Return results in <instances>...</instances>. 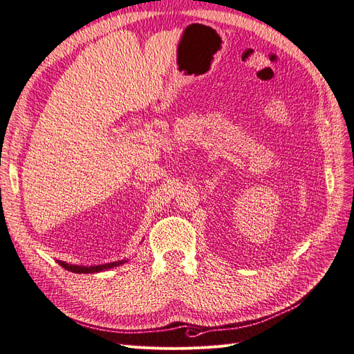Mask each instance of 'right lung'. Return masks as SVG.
Instances as JSON below:
<instances>
[{"label": "right lung", "instance_id": "obj_1", "mask_svg": "<svg viewBox=\"0 0 354 354\" xmlns=\"http://www.w3.org/2000/svg\"><path fill=\"white\" fill-rule=\"evenodd\" d=\"M127 260H122V261H113V263H106V264H99V266H75V264H68L65 261H59V264L62 267H65L66 270L72 272V273H97V272H102V270H108V269H112V267H116V266H121L124 264Z\"/></svg>", "mask_w": 354, "mask_h": 354}]
</instances>
